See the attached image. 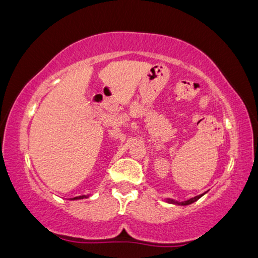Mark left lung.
I'll use <instances>...</instances> for the list:
<instances>
[{
    "mask_svg": "<svg viewBox=\"0 0 258 258\" xmlns=\"http://www.w3.org/2000/svg\"><path fill=\"white\" fill-rule=\"evenodd\" d=\"M206 194V192H205ZM205 194H203V195H199V196H196V197H194V198H191V199H189V201H186V202H176V201H174V199H169V198H167L166 199V203H168V204H172V205H180V206H187V205H190V204H192V203H195V202H197L199 198H202L204 195Z\"/></svg>",
    "mask_w": 258,
    "mask_h": 258,
    "instance_id": "8db88e82",
    "label": "left lung"
}]
</instances>
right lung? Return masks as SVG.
<instances>
[{
    "label": "right lung",
    "mask_w": 258,
    "mask_h": 258,
    "mask_svg": "<svg viewBox=\"0 0 258 258\" xmlns=\"http://www.w3.org/2000/svg\"><path fill=\"white\" fill-rule=\"evenodd\" d=\"M88 197H89V196H80V197H75L73 199H84V198H88Z\"/></svg>",
    "instance_id": "right-lung-1"
}]
</instances>
